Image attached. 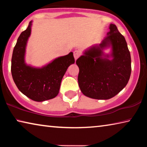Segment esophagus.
Returning <instances> with one entry per match:
<instances>
[{
    "instance_id": "1",
    "label": "esophagus",
    "mask_w": 147,
    "mask_h": 147,
    "mask_svg": "<svg viewBox=\"0 0 147 147\" xmlns=\"http://www.w3.org/2000/svg\"><path fill=\"white\" fill-rule=\"evenodd\" d=\"M80 54H81V53L79 50H76V51H74V58H75V59H78L80 57Z\"/></svg>"
}]
</instances>
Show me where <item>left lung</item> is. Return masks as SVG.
<instances>
[{
	"mask_svg": "<svg viewBox=\"0 0 147 147\" xmlns=\"http://www.w3.org/2000/svg\"><path fill=\"white\" fill-rule=\"evenodd\" d=\"M102 43L93 47L76 59L79 67L78 85L88 97L106 100L115 96L126 86L131 74V57L124 37L115 24ZM110 44L112 61L101 58V50Z\"/></svg>",
	"mask_w": 147,
	"mask_h": 147,
	"instance_id": "8db88e82",
	"label": "left lung"
}]
</instances>
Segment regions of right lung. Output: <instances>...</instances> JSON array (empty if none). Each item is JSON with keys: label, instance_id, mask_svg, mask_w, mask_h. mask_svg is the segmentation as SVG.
I'll return each instance as SVG.
<instances>
[{"label": "right lung", "instance_id": "right-lung-1", "mask_svg": "<svg viewBox=\"0 0 147 147\" xmlns=\"http://www.w3.org/2000/svg\"><path fill=\"white\" fill-rule=\"evenodd\" d=\"M31 23L17 39L11 58V71L13 81L19 91L32 100L42 102L58 95L61 80L70 65L74 63L73 53L59 57L41 69L24 63V56Z\"/></svg>", "mask_w": 147, "mask_h": 147}]
</instances>
